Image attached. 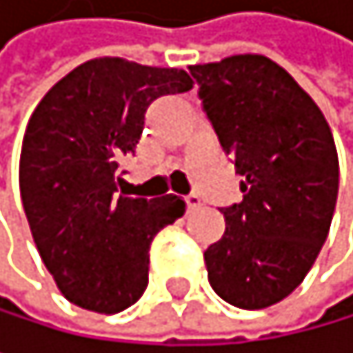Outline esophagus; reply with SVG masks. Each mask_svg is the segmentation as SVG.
I'll list each match as a JSON object with an SVG mask.
<instances>
[{
  "label": "esophagus",
  "instance_id": "obj_1",
  "mask_svg": "<svg viewBox=\"0 0 353 353\" xmlns=\"http://www.w3.org/2000/svg\"><path fill=\"white\" fill-rule=\"evenodd\" d=\"M185 205H188V212H194L201 208V196L199 194H190L185 196Z\"/></svg>",
  "mask_w": 353,
  "mask_h": 353
}]
</instances>
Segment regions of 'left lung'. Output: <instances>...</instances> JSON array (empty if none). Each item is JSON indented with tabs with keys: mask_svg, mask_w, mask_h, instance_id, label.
Segmentation results:
<instances>
[{
	"mask_svg": "<svg viewBox=\"0 0 353 353\" xmlns=\"http://www.w3.org/2000/svg\"><path fill=\"white\" fill-rule=\"evenodd\" d=\"M243 201L205 250L212 290L241 310L283 301L312 270L339 196V154L321 108L276 61L234 54L190 65Z\"/></svg>",
	"mask_w": 353,
	"mask_h": 353,
	"instance_id": "1",
	"label": "left lung"
}]
</instances>
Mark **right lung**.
Listing matches in <instances>:
<instances>
[{
    "instance_id": "1",
    "label": "right lung",
    "mask_w": 353,
    "mask_h": 353,
    "mask_svg": "<svg viewBox=\"0 0 353 353\" xmlns=\"http://www.w3.org/2000/svg\"><path fill=\"white\" fill-rule=\"evenodd\" d=\"M192 83L185 70L99 57L77 65L34 108L19 157L21 203L43 265L83 310L117 314L141 299L150 243L183 216V199H130L117 185L148 105Z\"/></svg>"
}]
</instances>
